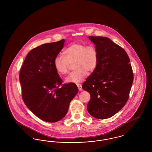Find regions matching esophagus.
<instances>
[{
    "mask_svg": "<svg viewBox=\"0 0 152 152\" xmlns=\"http://www.w3.org/2000/svg\"><path fill=\"white\" fill-rule=\"evenodd\" d=\"M77 86L78 87V89H79V91H83V88H82V86H81V84H77Z\"/></svg>",
    "mask_w": 152,
    "mask_h": 152,
    "instance_id": "esophagus-1",
    "label": "esophagus"
}]
</instances>
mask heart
<instances>
[{"label":"heart","mask_w":152,"mask_h":152,"mask_svg":"<svg viewBox=\"0 0 152 152\" xmlns=\"http://www.w3.org/2000/svg\"><path fill=\"white\" fill-rule=\"evenodd\" d=\"M64 53L65 57L56 56L53 64L59 74L65 75L68 72L70 64L73 63L75 70L66 77L65 81L67 83L81 82L87 76L88 71L94 72L99 64V51L94 44L73 43L65 49Z\"/></svg>","instance_id":"obj_1"}]
</instances>
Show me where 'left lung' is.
Listing matches in <instances>:
<instances>
[{"instance_id": "obj_1", "label": "left lung", "mask_w": 152, "mask_h": 152, "mask_svg": "<svg viewBox=\"0 0 152 152\" xmlns=\"http://www.w3.org/2000/svg\"><path fill=\"white\" fill-rule=\"evenodd\" d=\"M99 54V64L82 88L91 94L87 110L91 116L105 119L115 115L128 100L133 81L130 59L122 47L110 39L89 36Z\"/></svg>"}]
</instances>
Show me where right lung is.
Returning <instances> with one entry per match:
<instances>
[{"instance_id":"right-lung-1","label":"right lung","mask_w":152,"mask_h":152,"mask_svg":"<svg viewBox=\"0 0 152 152\" xmlns=\"http://www.w3.org/2000/svg\"><path fill=\"white\" fill-rule=\"evenodd\" d=\"M65 40L43 44L27 54L19 74L22 99L26 106L44 121L55 123L66 115L71 101L78 92L75 83L62 84L54 59Z\"/></svg>"}]
</instances>
